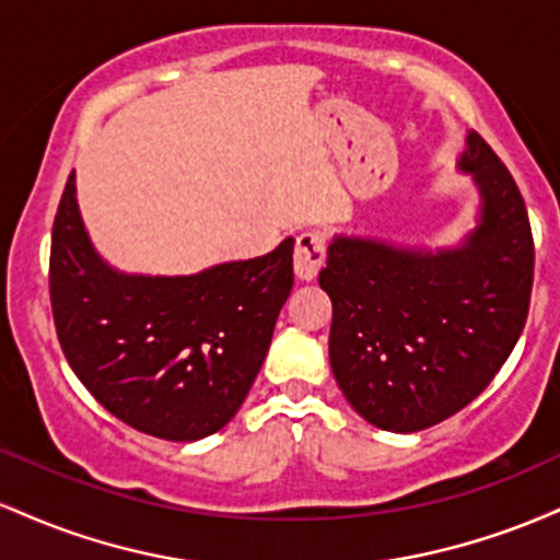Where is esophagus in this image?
Returning a JSON list of instances; mask_svg holds the SVG:
<instances>
[{
    "instance_id": "esophagus-1",
    "label": "esophagus",
    "mask_w": 560,
    "mask_h": 560,
    "mask_svg": "<svg viewBox=\"0 0 560 560\" xmlns=\"http://www.w3.org/2000/svg\"><path fill=\"white\" fill-rule=\"evenodd\" d=\"M326 258V244L324 236L305 231L298 236V247H294V273L300 281H313L324 266Z\"/></svg>"
}]
</instances>
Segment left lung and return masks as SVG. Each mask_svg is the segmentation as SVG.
Wrapping results in <instances>:
<instances>
[{
    "instance_id": "1",
    "label": "left lung",
    "mask_w": 560,
    "mask_h": 560,
    "mask_svg": "<svg viewBox=\"0 0 560 560\" xmlns=\"http://www.w3.org/2000/svg\"><path fill=\"white\" fill-rule=\"evenodd\" d=\"M458 168L479 189L477 226L460 244L337 234L318 273L334 305V378L384 432H421L466 408L508 361L529 313L535 242L522 191L474 131Z\"/></svg>"
}]
</instances>
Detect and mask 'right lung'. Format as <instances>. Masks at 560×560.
Segmentation results:
<instances>
[{
    "mask_svg": "<svg viewBox=\"0 0 560 560\" xmlns=\"http://www.w3.org/2000/svg\"><path fill=\"white\" fill-rule=\"evenodd\" d=\"M294 240L191 276L113 268L94 249L70 173L52 226L49 298L70 369L139 432L195 442L234 419L292 292Z\"/></svg>",
    "mask_w": 560,
    "mask_h": 560,
    "instance_id": "add662e5",
    "label": "right lung"
}]
</instances>
